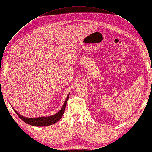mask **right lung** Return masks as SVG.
I'll list each match as a JSON object with an SVG mask.
<instances>
[{
  "label": "right lung",
  "mask_w": 152,
  "mask_h": 152,
  "mask_svg": "<svg viewBox=\"0 0 152 152\" xmlns=\"http://www.w3.org/2000/svg\"><path fill=\"white\" fill-rule=\"evenodd\" d=\"M70 95V93L68 94L66 99H65V101L64 102V104L62 106V108H61L60 110L56 113V114L52 115H50V116H46V117H38V118H26L24 117V116L21 115V114H19V113L15 110V109H14V110L15 112L17 114V115L19 116V118L22 119L24 122L26 123L27 124H29L33 126H36V127H46V126L48 125H51L52 124H56V122H57L59 119L62 118V116L63 115V113L64 112V110H65L66 107V104L68 99H69Z\"/></svg>",
  "instance_id": "right-lung-1"
}]
</instances>
